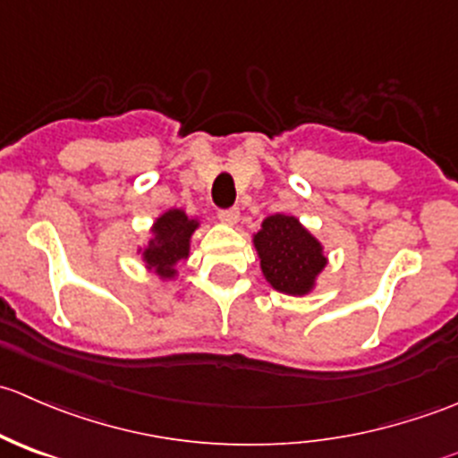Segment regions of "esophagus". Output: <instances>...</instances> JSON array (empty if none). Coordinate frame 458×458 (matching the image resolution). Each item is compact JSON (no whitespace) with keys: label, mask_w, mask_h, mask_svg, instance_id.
<instances>
[{"label":"esophagus","mask_w":458,"mask_h":458,"mask_svg":"<svg viewBox=\"0 0 458 458\" xmlns=\"http://www.w3.org/2000/svg\"><path fill=\"white\" fill-rule=\"evenodd\" d=\"M219 221L225 225H234L239 221V210L237 208H228V210L219 212Z\"/></svg>","instance_id":"esophagus-1"}]
</instances>
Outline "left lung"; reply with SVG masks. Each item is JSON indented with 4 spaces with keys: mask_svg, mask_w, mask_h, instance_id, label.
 I'll return each mask as SVG.
<instances>
[{
    "mask_svg": "<svg viewBox=\"0 0 458 458\" xmlns=\"http://www.w3.org/2000/svg\"><path fill=\"white\" fill-rule=\"evenodd\" d=\"M261 275L276 293L306 297L327 266L323 243L294 215L266 216L252 234Z\"/></svg>",
    "mask_w": 458,
    "mask_h": 458,
    "instance_id": "left-lung-1",
    "label": "left lung"
}]
</instances>
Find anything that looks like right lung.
I'll return each instance as SVG.
<instances>
[{
	"label": "right lung",
	"mask_w": 458,
	"mask_h": 458,
	"mask_svg": "<svg viewBox=\"0 0 458 458\" xmlns=\"http://www.w3.org/2000/svg\"><path fill=\"white\" fill-rule=\"evenodd\" d=\"M201 221L191 216L182 208H170L161 212L150 225V237L137 248L143 267L161 281H173L179 276V266L191 257V242Z\"/></svg>",
	"instance_id": "add662e5"
}]
</instances>
